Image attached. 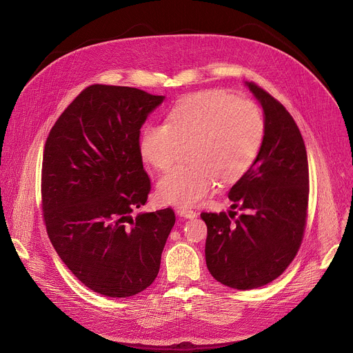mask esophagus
<instances>
[{"instance_id": "1", "label": "esophagus", "mask_w": 353, "mask_h": 353, "mask_svg": "<svg viewBox=\"0 0 353 353\" xmlns=\"http://www.w3.org/2000/svg\"><path fill=\"white\" fill-rule=\"evenodd\" d=\"M177 215L181 218H187V219H194L196 216V214L188 208H177Z\"/></svg>"}]
</instances>
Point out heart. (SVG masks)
<instances>
[{
    "instance_id": "b5f03b06",
    "label": "heart",
    "mask_w": 353,
    "mask_h": 353,
    "mask_svg": "<svg viewBox=\"0 0 353 353\" xmlns=\"http://www.w3.org/2000/svg\"><path fill=\"white\" fill-rule=\"evenodd\" d=\"M265 135L257 105L223 90H204L169 112L168 123H149L139 137L142 159L158 170L168 169L181 145L191 143V166H176L158 181L162 203L194 205L218 183L239 180L254 163Z\"/></svg>"
}]
</instances>
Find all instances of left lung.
Returning <instances> with one entry per match:
<instances>
[{
    "mask_svg": "<svg viewBox=\"0 0 353 353\" xmlns=\"http://www.w3.org/2000/svg\"><path fill=\"white\" fill-rule=\"evenodd\" d=\"M263 108L265 135L251 168L229 190L232 222L225 212L201 214L207 223L205 261L221 283L240 290L276 279L292 263L303 239L309 163L306 146L289 112L253 82H244Z\"/></svg>",
    "mask_w": 353,
    "mask_h": 353,
    "instance_id": "1",
    "label": "left lung"
}]
</instances>
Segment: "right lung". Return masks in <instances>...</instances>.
<instances>
[{
    "label": "right lung",
    "mask_w": 353,
    "mask_h": 353,
    "mask_svg": "<svg viewBox=\"0 0 353 353\" xmlns=\"http://www.w3.org/2000/svg\"><path fill=\"white\" fill-rule=\"evenodd\" d=\"M165 96L92 85L59 117L44 146L41 199L47 233L70 271L109 297L155 281L174 226L173 210L139 212L150 181L139 135Z\"/></svg>",
    "instance_id": "1"
}]
</instances>
